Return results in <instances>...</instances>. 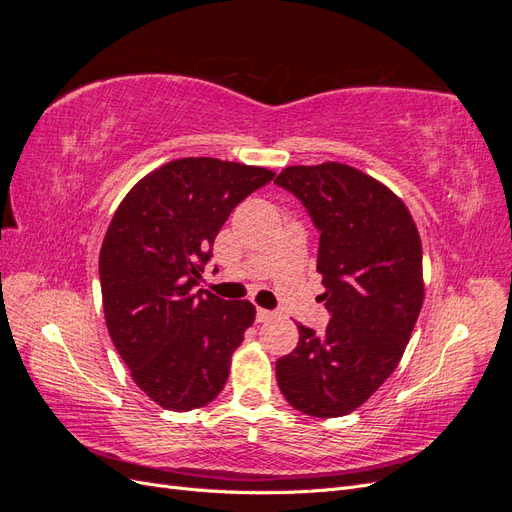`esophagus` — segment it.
Here are the masks:
<instances>
[{
    "label": "esophagus",
    "mask_w": 512,
    "mask_h": 512,
    "mask_svg": "<svg viewBox=\"0 0 512 512\" xmlns=\"http://www.w3.org/2000/svg\"><path fill=\"white\" fill-rule=\"evenodd\" d=\"M275 316H277V314L271 312V309H262V307L256 309V320H258V322H269V320H273Z\"/></svg>",
    "instance_id": "obj_1"
}]
</instances>
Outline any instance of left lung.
<instances>
[{
    "mask_svg": "<svg viewBox=\"0 0 512 512\" xmlns=\"http://www.w3.org/2000/svg\"><path fill=\"white\" fill-rule=\"evenodd\" d=\"M275 183L320 230V301L331 312L324 333L299 324L297 348L275 363L277 384L294 410L346 416L393 374L410 342L425 299L421 235L404 200L354 166H286Z\"/></svg>",
    "mask_w": 512,
    "mask_h": 512,
    "instance_id": "left-lung-1",
    "label": "left lung"
}]
</instances>
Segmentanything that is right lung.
I'll return each instance as SVG.
<instances>
[{"instance_id": "right-lung-1", "label": "right lung", "mask_w": 512, "mask_h": 512, "mask_svg": "<svg viewBox=\"0 0 512 512\" xmlns=\"http://www.w3.org/2000/svg\"><path fill=\"white\" fill-rule=\"evenodd\" d=\"M273 175L265 166L179 158L138 181L108 224L100 250L106 329L138 389L160 408H203L224 389L256 307L194 286L230 211Z\"/></svg>"}]
</instances>
